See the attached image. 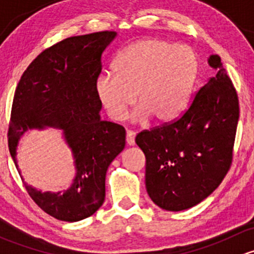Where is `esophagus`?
<instances>
[{
    "label": "esophagus",
    "mask_w": 254,
    "mask_h": 254,
    "mask_svg": "<svg viewBox=\"0 0 254 254\" xmlns=\"http://www.w3.org/2000/svg\"><path fill=\"white\" fill-rule=\"evenodd\" d=\"M135 135H136V132L132 131V130H127V143L129 146L135 145Z\"/></svg>",
    "instance_id": "obj_1"
}]
</instances>
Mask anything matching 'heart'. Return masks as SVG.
<instances>
[{"instance_id":"obj_1","label":"heart","mask_w":254,"mask_h":254,"mask_svg":"<svg viewBox=\"0 0 254 254\" xmlns=\"http://www.w3.org/2000/svg\"><path fill=\"white\" fill-rule=\"evenodd\" d=\"M113 72L96 79V93L113 120H124L139 107L134 120L157 123L178 117L188 103L196 73V59L188 48L162 39H145L127 47L113 63Z\"/></svg>"}]
</instances>
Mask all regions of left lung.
Masks as SVG:
<instances>
[{
    "instance_id": "left-lung-1",
    "label": "left lung",
    "mask_w": 254,
    "mask_h": 254,
    "mask_svg": "<svg viewBox=\"0 0 254 254\" xmlns=\"http://www.w3.org/2000/svg\"><path fill=\"white\" fill-rule=\"evenodd\" d=\"M217 71L176 120L143 130L137 146L146 157V189L151 200L181 211L207 198L232 165L240 106L236 88L219 55L209 58Z\"/></svg>"
}]
</instances>
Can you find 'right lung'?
I'll return each mask as SVG.
<instances>
[{"label":"right lung","instance_id":"1","mask_svg":"<svg viewBox=\"0 0 254 254\" xmlns=\"http://www.w3.org/2000/svg\"><path fill=\"white\" fill-rule=\"evenodd\" d=\"M115 35L104 30L51 45L28 66L14 92L7 136L16 167L18 141L29 129H61L72 150L77 172L64 194L24 184L35 204L61 221H79L102 206L107 170L125 146L124 127L101 119L96 93L102 53Z\"/></svg>","mask_w":254,"mask_h":254}]
</instances>
